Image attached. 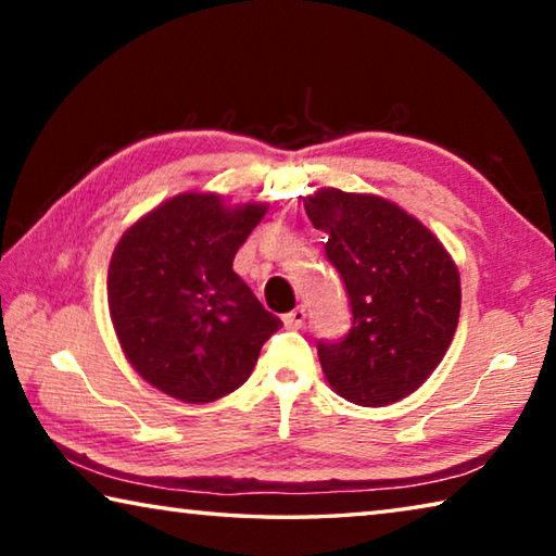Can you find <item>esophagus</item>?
<instances>
[{"label":"esophagus","instance_id":"34e87169","mask_svg":"<svg viewBox=\"0 0 556 556\" xmlns=\"http://www.w3.org/2000/svg\"><path fill=\"white\" fill-rule=\"evenodd\" d=\"M304 324H306V308L304 306H299V308H294V312H289L285 316V326L291 328V331H296V328H301Z\"/></svg>","mask_w":556,"mask_h":556}]
</instances>
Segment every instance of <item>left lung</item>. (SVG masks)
<instances>
[{
	"label": "left lung",
	"mask_w": 556,
	"mask_h": 556,
	"mask_svg": "<svg viewBox=\"0 0 556 556\" xmlns=\"http://www.w3.org/2000/svg\"><path fill=\"white\" fill-rule=\"evenodd\" d=\"M351 301V331L318 341L331 388L384 407L421 388L454 341L460 279L434 232L380 195L324 188L304 201Z\"/></svg>",
	"instance_id": "obj_1"
}]
</instances>
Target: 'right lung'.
Segmentation results:
<instances>
[{"mask_svg": "<svg viewBox=\"0 0 556 556\" xmlns=\"http://www.w3.org/2000/svg\"><path fill=\"white\" fill-rule=\"evenodd\" d=\"M267 205L225 208L215 193H181L122 235L108 301L122 351L142 378L191 404L220 400L250 378L279 331L232 260Z\"/></svg>", "mask_w": 556, "mask_h": 556, "instance_id": "1", "label": "right lung"}]
</instances>
